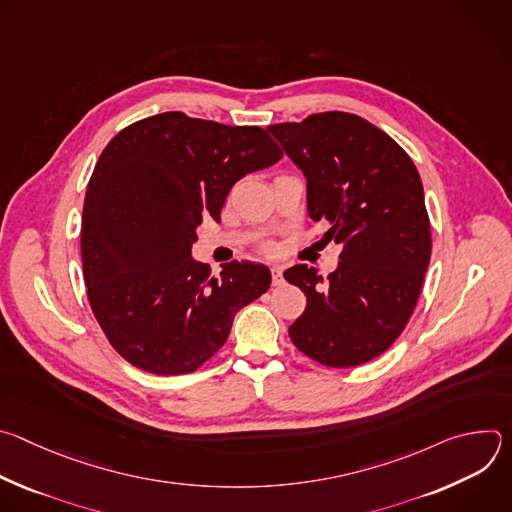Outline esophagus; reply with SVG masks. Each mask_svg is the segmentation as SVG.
I'll list each match as a JSON object with an SVG mask.
<instances>
[{
    "mask_svg": "<svg viewBox=\"0 0 512 512\" xmlns=\"http://www.w3.org/2000/svg\"><path fill=\"white\" fill-rule=\"evenodd\" d=\"M271 279H273V285L281 283V279H283V267L281 265L271 267Z\"/></svg>",
    "mask_w": 512,
    "mask_h": 512,
    "instance_id": "obj_1",
    "label": "esophagus"
}]
</instances>
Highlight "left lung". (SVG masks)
Returning a JSON list of instances; mask_svg holds the SVG:
<instances>
[{"label":"left lung","instance_id":"obj_1","mask_svg":"<svg viewBox=\"0 0 512 512\" xmlns=\"http://www.w3.org/2000/svg\"><path fill=\"white\" fill-rule=\"evenodd\" d=\"M306 176L308 212L342 247L324 279L308 265L283 277L306 294L289 338L312 360L348 369L385 352L405 330L431 255L419 172L401 145L352 113L328 111L267 127Z\"/></svg>","mask_w":512,"mask_h":512}]
</instances>
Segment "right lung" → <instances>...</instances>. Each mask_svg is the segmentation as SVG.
<instances>
[{
  "label": "right lung",
  "instance_id": "1",
  "mask_svg": "<svg viewBox=\"0 0 512 512\" xmlns=\"http://www.w3.org/2000/svg\"><path fill=\"white\" fill-rule=\"evenodd\" d=\"M281 156L261 127L180 111L135 121L107 143L83 206V273L99 326L133 367L194 373L269 289L265 265L233 261L212 277L190 249L202 216L221 221L235 182Z\"/></svg>",
  "mask_w": 512,
  "mask_h": 512
}]
</instances>
